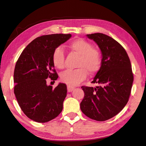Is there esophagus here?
Returning <instances> with one entry per match:
<instances>
[{"mask_svg": "<svg viewBox=\"0 0 146 146\" xmlns=\"http://www.w3.org/2000/svg\"><path fill=\"white\" fill-rule=\"evenodd\" d=\"M74 88H75V87H72V86H71V85H67V91H68L69 92H72V90H74Z\"/></svg>", "mask_w": 146, "mask_h": 146, "instance_id": "34e87169", "label": "esophagus"}]
</instances>
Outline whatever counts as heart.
I'll use <instances>...</instances> for the list:
<instances>
[{"mask_svg": "<svg viewBox=\"0 0 146 146\" xmlns=\"http://www.w3.org/2000/svg\"><path fill=\"white\" fill-rule=\"evenodd\" d=\"M69 47L80 55L78 63L79 68L69 69L62 72L61 80L63 82L74 86L86 79L88 72L92 75L97 74L101 68L102 59L100 51L83 39L79 38L71 42ZM52 60L53 64L57 68L61 69L64 67L65 54L61 46H58L54 49Z\"/></svg>", "mask_w": 146, "mask_h": 146, "instance_id": "obj_1", "label": "heart"}]
</instances>
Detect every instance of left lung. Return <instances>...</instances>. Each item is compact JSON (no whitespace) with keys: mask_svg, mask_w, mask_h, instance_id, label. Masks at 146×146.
<instances>
[{"mask_svg":"<svg viewBox=\"0 0 146 146\" xmlns=\"http://www.w3.org/2000/svg\"><path fill=\"white\" fill-rule=\"evenodd\" d=\"M95 41L102 53V64L92 84L82 86L84 98L80 109L88 118L104 121L113 118L127 104L134 80L131 61L125 49L118 41L105 34L87 35Z\"/></svg>","mask_w":146,"mask_h":146,"instance_id":"left-lung-1","label":"left lung"}]
</instances>
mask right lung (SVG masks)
Here are the masks:
<instances>
[{"label": "right lung", "instance_id": "1", "mask_svg": "<svg viewBox=\"0 0 146 146\" xmlns=\"http://www.w3.org/2000/svg\"><path fill=\"white\" fill-rule=\"evenodd\" d=\"M71 37L70 34H52L35 38L21 53L13 74L14 94L28 118L38 123L48 122L62 110L67 86L60 83L53 88L48 78H58L53 64L54 49Z\"/></svg>", "mask_w": 146, "mask_h": 146}]
</instances>
